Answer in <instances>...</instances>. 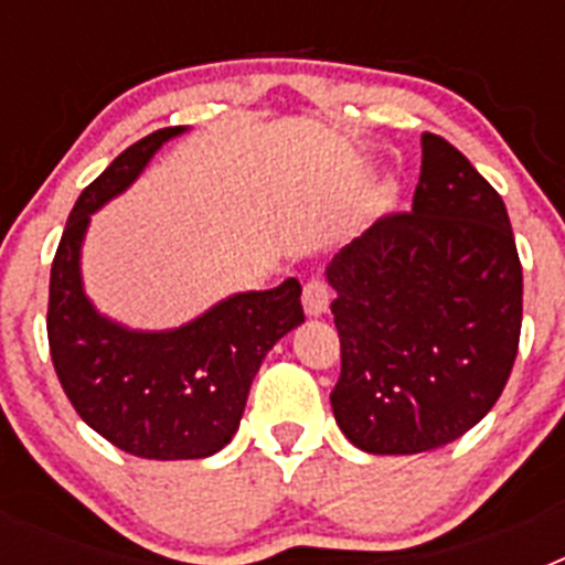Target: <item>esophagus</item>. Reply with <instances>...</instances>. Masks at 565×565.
Returning a JSON list of instances; mask_svg holds the SVG:
<instances>
[{
	"label": "esophagus",
	"mask_w": 565,
	"mask_h": 565,
	"mask_svg": "<svg viewBox=\"0 0 565 565\" xmlns=\"http://www.w3.org/2000/svg\"><path fill=\"white\" fill-rule=\"evenodd\" d=\"M328 302H331V288H328L326 277H311L302 288V306H306L308 317H319V313L328 311Z\"/></svg>",
	"instance_id": "34e87169"
}]
</instances>
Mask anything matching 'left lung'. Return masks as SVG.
I'll return each mask as SVG.
<instances>
[{
  "instance_id": "obj_1",
  "label": "left lung",
  "mask_w": 565,
  "mask_h": 565,
  "mask_svg": "<svg viewBox=\"0 0 565 565\" xmlns=\"http://www.w3.org/2000/svg\"><path fill=\"white\" fill-rule=\"evenodd\" d=\"M328 282L331 407L359 450H436L492 411L521 342V257L501 194L450 141L422 135L413 209L333 254Z\"/></svg>"
}]
</instances>
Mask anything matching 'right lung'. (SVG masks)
Returning a JSON list of instances; mask_svg holds the SVG:
<instances>
[{"instance_id": "1", "label": "right lung", "mask_w": 565, "mask_h": 565, "mask_svg": "<svg viewBox=\"0 0 565 565\" xmlns=\"http://www.w3.org/2000/svg\"><path fill=\"white\" fill-rule=\"evenodd\" d=\"M163 127L124 149L76 201L50 268V359L78 416L129 456L186 461L223 450L237 433L254 373L306 313L297 279L223 299L178 331H127L84 297L78 252L89 214L141 174Z\"/></svg>"}]
</instances>
